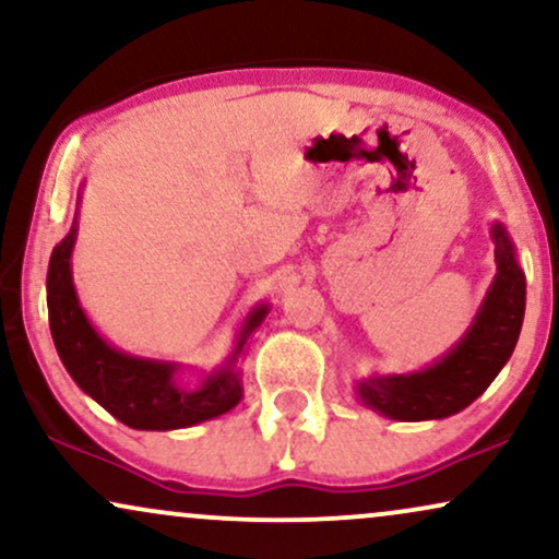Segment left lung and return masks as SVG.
Masks as SVG:
<instances>
[{"mask_svg": "<svg viewBox=\"0 0 559 559\" xmlns=\"http://www.w3.org/2000/svg\"><path fill=\"white\" fill-rule=\"evenodd\" d=\"M490 237L496 242V278L464 335L418 371L358 379L353 392L361 405L390 420H443L469 407L492 384L519 343L526 312V275L503 224L492 222Z\"/></svg>", "mask_w": 559, "mask_h": 559, "instance_id": "left-lung-1", "label": "left lung"}]
</instances>
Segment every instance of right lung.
<instances>
[{"instance_id": "right-lung-1", "label": "right lung", "mask_w": 559, "mask_h": 559, "mask_svg": "<svg viewBox=\"0 0 559 559\" xmlns=\"http://www.w3.org/2000/svg\"><path fill=\"white\" fill-rule=\"evenodd\" d=\"M76 231H80V211H74L69 235L53 247L46 278L51 337L63 369L76 381V386L108 409L112 418L136 430L190 428L237 407L242 400L239 364L252 332H258L271 312V304H255L239 324L229 356L203 373L198 384H186L182 381L186 364L126 353L105 341L100 330L90 322L72 275Z\"/></svg>"}]
</instances>
